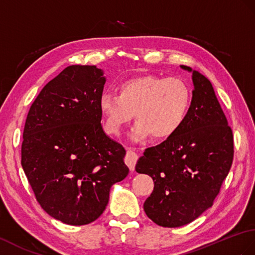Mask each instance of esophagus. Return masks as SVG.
I'll return each instance as SVG.
<instances>
[{"label": "esophagus", "mask_w": 255, "mask_h": 255, "mask_svg": "<svg viewBox=\"0 0 255 255\" xmlns=\"http://www.w3.org/2000/svg\"><path fill=\"white\" fill-rule=\"evenodd\" d=\"M138 161V155L135 154V152L132 149H129L127 150V155L125 157V163L127 164V166L130 168V170H133L134 166H135V163Z\"/></svg>", "instance_id": "esophagus-1"}]
</instances>
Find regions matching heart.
<instances>
[{
    "instance_id": "b5f03b06",
    "label": "heart",
    "mask_w": 255,
    "mask_h": 255,
    "mask_svg": "<svg viewBox=\"0 0 255 255\" xmlns=\"http://www.w3.org/2000/svg\"><path fill=\"white\" fill-rule=\"evenodd\" d=\"M189 86L178 77L142 75L123 81L117 94L103 93L99 101L104 128L118 134L135 117L131 137L166 140L178 132L191 106Z\"/></svg>"
}]
</instances>
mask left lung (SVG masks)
Returning a JSON list of instances; mask_svg holds the SVG:
<instances>
[{
  "label": "left lung",
  "mask_w": 255,
  "mask_h": 255,
  "mask_svg": "<svg viewBox=\"0 0 255 255\" xmlns=\"http://www.w3.org/2000/svg\"><path fill=\"white\" fill-rule=\"evenodd\" d=\"M183 69H192L181 65ZM191 106L178 132L147 147L135 170L154 189L145 200L147 217L162 227H180L211 208L234 159V135L211 81L193 70Z\"/></svg>",
  "instance_id": "8db88e82"
}]
</instances>
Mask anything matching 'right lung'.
Segmentation results:
<instances>
[{"label":"right lung","instance_id":"obj_1","mask_svg":"<svg viewBox=\"0 0 255 255\" xmlns=\"http://www.w3.org/2000/svg\"><path fill=\"white\" fill-rule=\"evenodd\" d=\"M105 78L96 66L72 65L44 86L26 118L21 166L40 205L55 220L81 226L109 203L126 178V150L103 131L99 101Z\"/></svg>","mask_w":255,"mask_h":255}]
</instances>
